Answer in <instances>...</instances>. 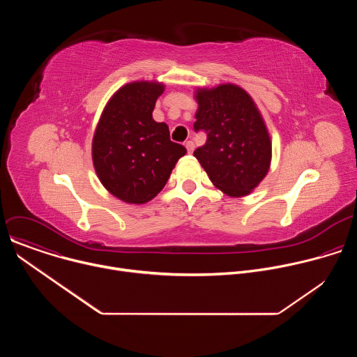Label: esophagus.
Here are the masks:
<instances>
[{"mask_svg": "<svg viewBox=\"0 0 357 357\" xmlns=\"http://www.w3.org/2000/svg\"><path fill=\"white\" fill-rule=\"evenodd\" d=\"M186 149H188V154H192L193 149H195L193 141H188V142H186Z\"/></svg>", "mask_w": 357, "mask_h": 357, "instance_id": "obj_1", "label": "esophagus"}]
</instances>
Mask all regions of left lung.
Wrapping results in <instances>:
<instances>
[{"label": "left lung", "instance_id": "obj_1", "mask_svg": "<svg viewBox=\"0 0 357 357\" xmlns=\"http://www.w3.org/2000/svg\"><path fill=\"white\" fill-rule=\"evenodd\" d=\"M195 131L206 144L193 155L216 188L231 197L248 195L264 179L271 164V139L250 94L227 83L197 89Z\"/></svg>", "mask_w": 357, "mask_h": 357}]
</instances>
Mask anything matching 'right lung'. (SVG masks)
<instances>
[{"label":"right lung","instance_id":"add662e5","mask_svg":"<svg viewBox=\"0 0 357 357\" xmlns=\"http://www.w3.org/2000/svg\"><path fill=\"white\" fill-rule=\"evenodd\" d=\"M164 87L158 82L124 84L109 100L93 137V165L100 182L134 205L154 199L186 154L183 145L171 141L168 126L152 119Z\"/></svg>","mask_w":357,"mask_h":357}]
</instances>
